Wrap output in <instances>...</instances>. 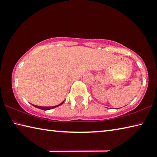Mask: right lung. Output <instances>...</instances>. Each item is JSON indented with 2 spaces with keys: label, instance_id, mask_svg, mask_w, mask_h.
I'll list each match as a JSON object with an SVG mask.
<instances>
[{
  "label": "right lung",
  "instance_id": "add662e5",
  "mask_svg": "<svg viewBox=\"0 0 157 157\" xmlns=\"http://www.w3.org/2000/svg\"><path fill=\"white\" fill-rule=\"evenodd\" d=\"M63 102H64V100H63L62 103H60L59 105H56V106H52V107H41V106H37V105H33L34 106V107H36V108H38V109H42V110H45V111H46V110L52 109H54V108L57 107H59V106H60L61 105H62V104H63Z\"/></svg>",
  "mask_w": 157,
  "mask_h": 157
}]
</instances>
